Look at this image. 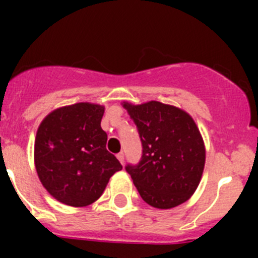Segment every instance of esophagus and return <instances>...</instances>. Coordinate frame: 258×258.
I'll list each match as a JSON object with an SVG mask.
<instances>
[{
  "label": "esophagus",
  "mask_w": 258,
  "mask_h": 258,
  "mask_svg": "<svg viewBox=\"0 0 258 258\" xmlns=\"http://www.w3.org/2000/svg\"><path fill=\"white\" fill-rule=\"evenodd\" d=\"M116 157H117L120 163L124 164V154H122V152H118V154L116 155Z\"/></svg>",
  "instance_id": "1"
}]
</instances>
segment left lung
<instances>
[{
  "instance_id": "8db88e82",
  "label": "left lung",
  "mask_w": 258,
  "mask_h": 258,
  "mask_svg": "<svg viewBox=\"0 0 258 258\" xmlns=\"http://www.w3.org/2000/svg\"><path fill=\"white\" fill-rule=\"evenodd\" d=\"M142 141V159L125 169L141 198L157 209L187 202L202 179L206 146L194 118L170 104L122 102Z\"/></svg>"
}]
</instances>
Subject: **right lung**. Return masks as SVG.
Returning a JSON list of instances; mask_svg holds the SVG:
<instances>
[{"instance_id": "1", "label": "right lung", "mask_w": 258, "mask_h": 258, "mask_svg": "<svg viewBox=\"0 0 258 258\" xmlns=\"http://www.w3.org/2000/svg\"><path fill=\"white\" fill-rule=\"evenodd\" d=\"M103 113L101 104L81 102L54 109L38 126L36 172L47 192L66 206L93 204L109 178L122 169L106 149Z\"/></svg>"}]
</instances>
